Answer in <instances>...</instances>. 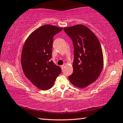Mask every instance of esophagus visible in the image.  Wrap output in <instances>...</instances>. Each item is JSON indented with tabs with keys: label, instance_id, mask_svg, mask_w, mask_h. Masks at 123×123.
<instances>
[{
	"label": "esophagus",
	"instance_id": "obj_1",
	"mask_svg": "<svg viewBox=\"0 0 123 123\" xmlns=\"http://www.w3.org/2000/svg\"><path fill=\"white\" fill-rule=\"evenodd\" d=\"M64 67H65V65H64V64H63V65H62V66H61V68H62V70H63V69H64Z\"/></svg>",
	"mask_w": 123,
	"mask_h": 123
}]
</instances>
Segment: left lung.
Returning <instances> with one entry per match:
<instances>
[{
  "instance_id": "1",
  "label": "left lung",
  "mask_w": 123,
  "mask_h": 123,
  "mask_svg": "<svg viewBox=\"0 0 123 123\" xmlns=\"http://www.w3.org/2000/svg\"><path fill=\"white\" fill-rule=\"evenodd\" d=\"M74 45L73 72L68 78L79 88H85L94 82L103 68V51L99 39L89 28L78 24L64 28Z\"/></svg>"
}]
</instances>
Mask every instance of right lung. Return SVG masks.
Returning a JSON list of instances; mask_svg holds the SVG:
<instances>
[{
  "label": "right lung",
  "instance_id": "right-lung-1",
  "mask_svg": "<svg viewBox=\"0 0 123 123\" xmlns=\"http://www.w3.org/2000/svg\"><path fill=\"white\" fill-rule=\"evenodd\" d=\"M62 30L51 25L41 26L29 35L23 47L21 63L25 75L42 90L51 88L61 73V68L50 59L53 37Z\"/></svg>",
  "mask_w": 123,
  "mask_h": 123
}]
</instances>
